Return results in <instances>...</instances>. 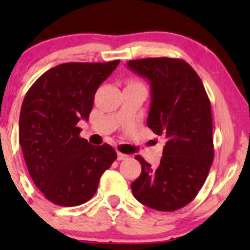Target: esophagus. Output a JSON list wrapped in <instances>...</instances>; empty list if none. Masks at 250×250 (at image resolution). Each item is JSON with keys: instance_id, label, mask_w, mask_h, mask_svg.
I'll return each mask as SVG.
<instances>
[{"instance_id": "1", "label": "esophagus", "mask_w": 250, "mask_h": 250, "mask_svg": "<svg viewBox=\"0 0 250 250\" xmlns=\"http://www.w3.org/2000/svg\"><path fill=\"white\" fill-rule=\"evenodd\" d=\"M128 157H129V156L125 155V153H122V152H118L117 153V160L118 161H125V160H127Z\"/></svg>"}]
</instances>
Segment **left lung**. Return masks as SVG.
<instances>
[{"instance_id":"8db88e82","label":"left lung","mask_w":250,"mask_h":250,"mask_svg":"<svg viewBox=\"0 0 250 250\" xmlns=\"http://www.w3.org/2000/svg\"><path fill=\"white\" fill-rule=\"evenodd\" d=\"M128 67L151 84L147 127L166 139L157 168L141 156L139 178L132 183L144 206L174 211L197 196L214 160L210 100L197 72L175 58L129 60Z\"/></svg>"}]
</instances>
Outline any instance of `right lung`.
<instances>
[{
  "mask_svg": "<svg viewBox=\"0 0 250 250\" xmlns=\"http://www.w3.org/2000/svg\"><path fill=\"white\" fill-rule=\"evenodd\" d=\"M120 60L65 62L30 87L19 117V143L35 185L52 203L75 207L94 196L100 176L117 158L112 146L80 137L99 85Z\"/></svg>",
  "mask_w": 250,
  "mask_h": 250,
  "instance_id": "right-lung-1",
  "label": "right lung"
}]
</instances>
